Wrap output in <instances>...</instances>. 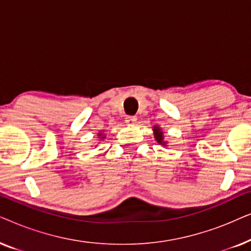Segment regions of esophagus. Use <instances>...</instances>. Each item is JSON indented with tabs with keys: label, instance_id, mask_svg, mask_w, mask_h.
I'll list each match as a JSON object with an SVG mask.
<instances>
[{
	"label": "esophagus",
	"instance_id": "esophagus-1",
	"mask_svg": "<svg viewBox=\"0 0 251 251\" xmlns=\"http://www.w3.org/2000/svg\"><path fill=\"white\" fill-rule=\"evenodd\" d=\"M137 121V118L136 116H126V122L128 123L129 126H133Z\"/></svg>",
	"mask_w": 251,
	"mask_h": 251
}]
</instances>
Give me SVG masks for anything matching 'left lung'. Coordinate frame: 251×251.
<instances>
[{"label":"left lung","mask_w":251,"mask_h":251,"mask_svg":"<svg viewBox=\"0 0 251 251\" xmlns=\"http://www.w3.org/2000/svg\"><path fill=\"white\" fill-rule=\"evenodd\" d=\"M154 137H155V140L161 145H166V143H164V136H163V132L161 131V129L159 126H154Z\"/></svg>","instance_id":"1"}]
</instances>
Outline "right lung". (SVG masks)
<instances>
[{
  "instance_id": "obj_1",
  "label": "right lung",
  "mask_w": 251,
  "mask_h": 251,
  "mask_svg": "<svg viewBox=\"0 0 251 251\" xmlns=\"http://www.w3.org/2000/svg\"><path fill=\"white\" fill-rule=\"evenodd\" d=\"M100 135H101V133H99V136H100ZM100 138L102 139V138H105V137H100Z\"/></svg>"
}]
</instances>
